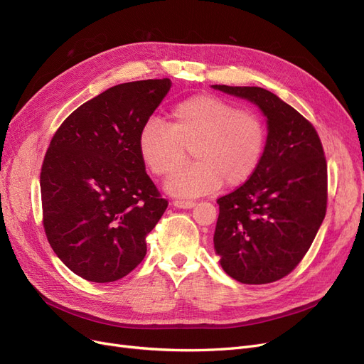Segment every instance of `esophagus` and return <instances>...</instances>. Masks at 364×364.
<instances>
[{
	"label": "esophagus",
	"instance_id": "esophagus-1",
	"mask_svg": "<svg viewBox=\"0 0 364 364\" xmlns=\"http://www.w3.org/2000/svg\"><path fill=\"white\" fill-rule=\"evenodd\" d=\"M173 206L179 208V209H193L196 206V201H193V200H174Z\"/></svg>",
	"mask_w": 364,
	"mask_h": 364
}]
</instances>
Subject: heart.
<instances>
[{"label": "heart", "mask_w": 364, "mask_h": 364, "mask_svg": "<svg viewBox=\"0 0 364 364\" xmlns=\"http://www.w3.org/2000/svg\"><path fill=\"white\" fill-rule=\"evenodd\" d=\"M139 152L155 176L176 170L191 148L196 161L166 183L174 196L196 197L239 186L258 168L266 149V127L252 112L239 110L216 95L198 94L173 107L170 122L152 118L139 134Z\"/></svg>", "instance_id": "heart-1"}]
</instances>
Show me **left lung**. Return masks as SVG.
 <instances>
[{
    "instance_id": "8db88e82",
    "label": "left lung",
    "mask_w": 364,
    "mask_h": 364,
    "mask_svg": "<svg viewBox=\"0 0 364 364\" xmlns=\"http://www.w3.org/2000/svg\"><path fill=\"white\" fill-rule=\"evenodd\" d=\"M212 88L251 101L267 122L258 168L236 191L216 201L215 252L232 279L274 282L300 263L326 216L323 144L312 124L273 92L258 86Z\"/></svg>"
}]
</instances>
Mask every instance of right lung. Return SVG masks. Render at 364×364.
<instances>
[{"mask_svg": "<svg viewBox=\"0 0 364 364\" xmlns=\"http://www.w3.org/2000/svg\"><path fill=\"white\" fill-rule=\"evenodd\" d=\"M170 88V79L112 86L50 140L40 174L43 225L58 258L86 281L113 282L134 270L167 209L137 141Z\"/></svg>", "mask_w": 364, "mask_h": 364, "instance_id": "1", "label": "right lung"}]
</instances>
